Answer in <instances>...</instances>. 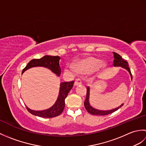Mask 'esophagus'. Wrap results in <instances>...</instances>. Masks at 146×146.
<instances>
[{
    "label": "esophagus",
    "instance_id": "34e87169",
    "mask_svg": "<svg viewBox=\"0 0 146 146\" xmlns=\"http://www.w3.org/2000/svg\"><path fill=\"white\" fill-rule=\"evenodd\" d=\"M82 79L81 78H77L75 82V85H80L82 84Z\"/></svg>",
    "mask_w": 146,
    "mask_h": 146
}]
</instances>
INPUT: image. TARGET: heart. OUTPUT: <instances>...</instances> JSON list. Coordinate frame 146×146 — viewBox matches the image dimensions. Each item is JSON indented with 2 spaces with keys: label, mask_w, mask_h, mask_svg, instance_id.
Wrapping results in <instances>:
<instances>
[{
  "label": "heart",
  "mask_w": 146,
  "mask_h": 146,
  "mask_svg": "<svg viewBox=\"0 0 146 146\" xmlns=\"http://www.w3.org/2000/svg\"><path fill=\"white\" fill-rule=\"evenodd\" d=\"M107 66L104 62L94 56H86L76 61L73 68L81 73H90L95 70L104 71Z\"/></svg>",
  "instance_id": "1"
}]
</instances>
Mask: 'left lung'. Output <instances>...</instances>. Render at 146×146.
<instances>
[{
    "label": "left lung",
    "instance_id": "left-lung-1",
    "mask_svg": "<svg viewBox=\"0 0 146 146\" xmlns=\"http://www.w3.org/2000/svg\"><path fill=\"white\" fill-rule=\"evenodd\" d=\"M113 56H114V60H113V65L114 66H121L123 68H125V70L129 71L131 76V79L132 80V75L131 72V70L129 67L128 63L126 61L123 60V59L121 57L119 54L116 53V52H113ZM87 92H86V99L84 102V105L86 108V110H87L88 113H91L92 115H107L110 114L111 113L114 112L116 110H117L120 107L123 106V104L120 105V107H118L117 108H114V109H111L110 110H99L97 109H95L94 107H92L89 103V96H90V88L87 87Z\"/></svg>",
    "mask_w": 146,
    "mask_h": 146
}]
</instances>
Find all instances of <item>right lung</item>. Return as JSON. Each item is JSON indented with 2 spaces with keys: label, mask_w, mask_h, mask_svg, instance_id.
Returning a JSON list of instances; mask_svg holds the SVG:
<instances>
[{
  "label": "right lung",
  "mask_w": 146,
  "mask_h": 146,
  "mask_svg": "<svg viewBox=\"0 0 146 146\" xmlns=\"http://www.w3.org/2000/svg\"><path fill=\"white\" fill-rule=\"evenodd\" d=\"M60 56H52L46 55L40 59H34L30 61L27 66L24 68L23 73L31 68L36 66H42L47 68L54 73L56 75L60 76L61 74V68L60 66ZM74 81L69 82H63L60 84V89L59 96L56 102L52 106L44 110L35 111L30 109L26 107L29 112L34 115L43 118H52L58 116L64 110L65 106L64 100L66 98L68 93L73 88Z\"/></svg>",
  "instance_id": "add662e5"
}]
</instances>
